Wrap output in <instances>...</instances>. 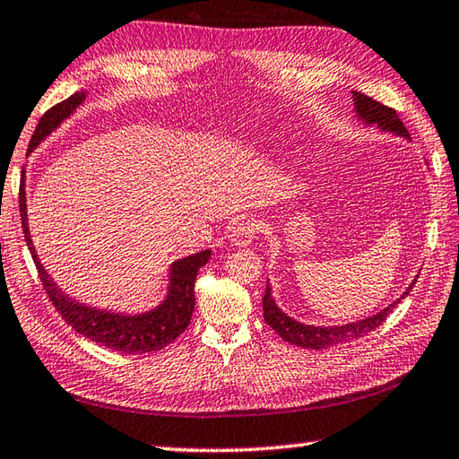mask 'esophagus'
I'll use <instances>...</instances> for the list:
<instances>
[{
	"label": "esophagus",
	"mask_w": 459,
	"mask_h": 459,
	"mask_svg": "<svg viewBox=\"0 0 459 459\" xmlns=\"http://www.w3.org/2000/svg\"><path fill=\"white\" fill-rule=\"evenodd\" d=\"M261 231V223L255 218H243L236 228L231 230L230 239L233 246L238 247H247L249 243H254V239L257 238V233Z\"/></svg>",
	"instance_id": "obj_1"
}]
</instances>
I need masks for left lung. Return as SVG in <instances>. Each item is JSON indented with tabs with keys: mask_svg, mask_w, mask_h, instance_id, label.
<instances>
[{
	"mask_svg": "<svg viewBox=\"0 0 459 459\" xmlns=\"http://www.w3.org/2000/svg\"><path fill=\"white\" fill-rule=\"evenodd\" d=\"M352 99H354V107H357L359 117L364 120V123L377 125L382 130H388V133L410 138V133L406 130L404 123L398 118L394 108L382 105V102L370 99L368 95H362V92H359V91H352ZM414 285H416V281L408 287V291L400 299H404L410 291H412ZM400 299L392 305H388L385 311L367 316V319H362L359 323H351V325H342V326H313V325L297 323L291 319V316H287L281 308L275 305L273 297H271L269 283H267L265 295H264V319L271 326V329L281 336L285 342L316 351V349L331 347V344L354 341V339H359V336L368 334L370 331H374L377 326H380L386 321V316L394 311V307L400 303Z\"/></svg>",
	"mask_w": 459,
	"mask_h": 459,
	"instance_id": "8db88e82",
	"label": "left lung"
}]
</instances>
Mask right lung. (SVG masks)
Masks as SVG:
<instances>
[{"label":"right lung","mask_w":459,"mask_h":459,"mask_svg":"<svg viewBox=\"0 0 459 459\" xmlns=\"http://www.w3.org/2000/svg\"><path fill=\"white\" fill-rule=\"evenodd\" d=\"M82 99H85V92H74V95H71L69 99L57 102V105L47 110L41 117L39 125L35 126V133L30 143V151L39 144L65 117H69L71 112L77 108V105H81ZM20 212H22V228L25 233L27 247H30L35 267L39 271V279L43 283L45 293L49 297L53 307L57 308L65 323L71 325L74 331L110 351L126 352V354H143V352L162 351L166 344L176 341L178 336L188 329V325L192 321L194 305H195V297H194L195 275H198V269L202 265L208 264L210 249L176 261L170 269L172 285H170V291H168V299L156 308V311L138 315V316L112 315V313L97 311V308H89L71 301V299L65 297L59 289L55 287L51 279L47 277L45 269L41 267L39 261H37L35 249L31 246L30 230H27L23 184L20 188Z\"/></svg>","instance_id":"obj_1"}]
</instances>
